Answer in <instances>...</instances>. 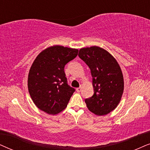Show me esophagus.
Instances as JSON below:
<instances>
[{"label":"esophagus","instance_id":"1","mask_svg":"<svg viewBox=\"0 0 150 150\" xmlns=\"http://www.w3.org/2000/svg\"><path fill=\"white\" fill-rule=\"evenodd\" d=\"M76 91L77 92H78V93H79L81 91V87H79V88H76Z\"/></svg>","mask_w":150,"mask_h":150}]
</instances>
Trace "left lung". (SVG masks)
I'll return each mask as SVG.
<instances>
[{
	"label": "left lung",
	"mask_w": 150,
	"mask_h": 150,
	"mask_svg": "<svg viewBox=\"0 0 150 150\" xmlns=\"http://www.w3.org/2000/svg\"><path fill=\"white\" fill-rule=\"evenodd\" d=\"M78 55L88 66L93 77L94 94L85 99L88 109L96 115H108L117 107L123 95L120 66L108 51L97 46L81 48Z\"/></svg>",
	"instance_id": "left-lung-1"
}]
</instances>
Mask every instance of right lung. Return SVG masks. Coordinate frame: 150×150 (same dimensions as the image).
Returning <instances> with one entry per match:
<instances>
[{
  "label": "right lung",
  "instance_id": "right-lung-1",
  "mask_svg": "<svg viewBox=\"0 0 150 150\" xmlns=\"http://www.w3.org/2000/svg\"><path fill=\"white\" fill-rule=\"evenodd\" d=\"M78 49L54 45L38 55L30 68L28 90L35 105L49 115L64 110L75 89L69 86L64 67L76 57Z\"/></svg>",
  "mask_w": 150,
  "mask_h": 150
}]
</instances>
